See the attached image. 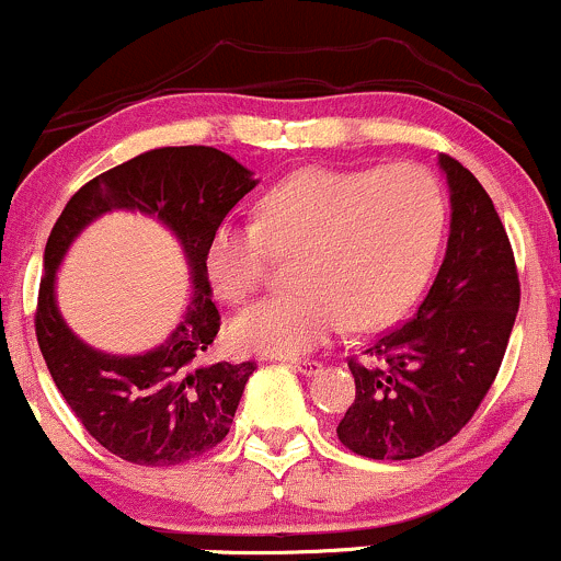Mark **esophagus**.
<instances>
[{
    "label": "esophagus",
    "instance_id": "obj_1",
    "mask_svg": "<svg viewBox=\"0 0 561 561\" xmlns=\"http://www.w3.org/2000/svg\"><path fill=\"white\" fill-rule=\"evenodd\" d=\"M291 369H297L299 375H307V377H312V375H318V371L323 369V364L321 360H316V358H299V360H291Z\"/></svg>",
    "mask_w": 561,
    "mask_h": 561
}]
</instances>
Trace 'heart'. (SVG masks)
Returning <instances> with one entry per match:
<instances>
[{"label": "heart", "mask_w": 561, "mask_h": 561, "mask_svg": "<svg viewBox=\"0 0 561 561\" xmlns=\"http://www.w3.org/2000/svg\"><path fill=\"white\" fill-rule=\"evenodd\" d=\"M444 195L412 162L377 171L305 168L259 201L254 225L225 221L210 234L206 270L227 302L251 299L273 256L291 259L297 288L232 321L240 351L297 358L340 329H375L401 316L436 262Z\"/></svg>", "instance_id": "b5f03b06"}]
</instances>
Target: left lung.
Masks as SVG:
<instances>
[{"label":"left lung","instance_id":"1","mask_svg":"<svg viewBox=\"0 0 561 561\" xmlns=\"http://www.w3.org/2000/svg\"><path fill=\"white\" fill-rule=\"evenodd\" d=\"M451 192L447 256L409 321L351 358L355 401L336 425L347 449L412 460L451 442L490 393L519 312V273L492 197L442 154Z\"/></svg>","mask_w":561,"mask_h":561}]
</instances>
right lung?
I'll return each instance as SVG.
<instances>
[{
    "instance_id": "right-lung-1",
    "label": "right lung",
    "mask_w": 561,
    "mask_h": 561,
    "mask_svg": "<svg viewBox=\"0 0 561 561\" xmlns=\"http://www.w3.org/2000/svg\"><path fill=\"white\" fill-rule=\"evenodd\" d=\"M249 168L214 147H160L110 168L71 195L45 245L34 329L53 382L82 427L136 466H179L221 444L254 360L208 364L221 316L210 302L206 249L234 203L254 190ZM112 207L152 213L183 240L196 294L165 346L106 356L77 341L55 307V270L68 243Z\"/></svg>"
}]
</instances>
